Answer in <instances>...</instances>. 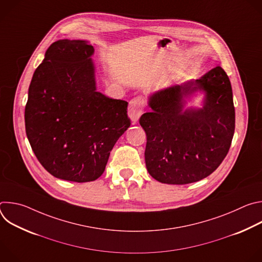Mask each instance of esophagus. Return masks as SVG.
<instances>
[{"label": "esophagus", "mask_w": 262, "mask_h": 262, "mask_svg": "<svg viewBox=\"0 0 262 262\" xmlns=\"http://www.w3.org/2000/svg\"><path fill=\"white\" fill-rule=\"evenodd\" d=\"M144 106H145V99L142 96H137L129 101L128 115L134 124L137 123L138 119L143 114Z\"/></svg>", "instance_id": "34e87169"}]
</instances>
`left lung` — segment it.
I'll use <instances>...</instances> for the list:
<instances>
[{
  "label": "left lung",
  "mask_w": 262,
  "mask_h": 262,
  "mask_svg": "<svg viewBox=\"0 0 262 262\" xmlns=\"http://www.w3.org/2000/svg\"><path fill=\"white\" fill-rule=\"evenodd\" d=\"M206 93L204 106L184 109L185 98ZM151 112L141 116L146 133V168L155 179L186 184L210 175L226 158L235 128L232 88L220 66L202 78L174 85L149 97Z\"/></svg>",
  "instance_id": "1"
}]
</instances>
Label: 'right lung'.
I'll return each mask as SVG.
<instances>
[{
    "label": "right lung",
    "instance_id": "right-lung-1",
    "mask_svg": "<svg viewBox=\"0 0 262 262\" xmlns=\"http://www.w3.org/2000/svg\"><path fill=\"white\" fill-rule=\"evenodd\" d=\"M94 49L84 40H58L36 68L25 108L32 150L53 176L97 179L110 152L130 125L128 102L96 91Z\"/></svg>",
    "mask_w": 262,
    "mask_h": 262
}]
</instances>
